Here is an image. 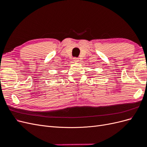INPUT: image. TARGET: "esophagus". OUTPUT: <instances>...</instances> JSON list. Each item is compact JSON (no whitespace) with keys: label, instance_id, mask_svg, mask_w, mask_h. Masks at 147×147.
<instances>
[{"label":"esophagus","instance_id":"obj_1","mask_svg":"<svg viewBox=\"0 0 147 147\" xmlns=\"http://www.w3.org/2000/svg\"><path fill=\"white\" fill-rule=\"evenodd\" d=\"M74 62H78L79 59L78 58V57H74Z\"/></svg>","mask_w":147,"mask_h":147}]
</instances>
